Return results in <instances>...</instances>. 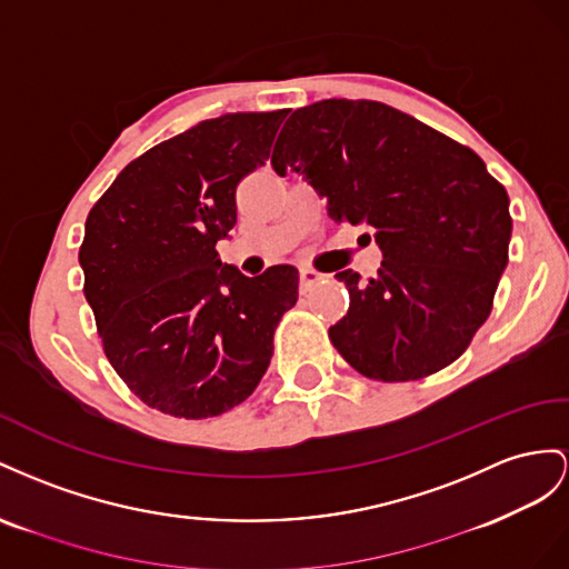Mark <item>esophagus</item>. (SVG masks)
Segmentation results:
<instances>
[{
	"mask_svg": "<svg viewBox=\"0 0 569 569\" xmlns=\"http://www.w3.org/2000/svg\"><path fill=\"white\" fill-rule=\"evenodd\" d=\"M321 279H323V273H319V271H315L310 267H300V286H302V290H310Z\"/></svg>",
	"mask_w": 569,
	"mask_h": 569,
	"instance_id": "34e87169",
	"label": "esophagus"
}]
</instances>
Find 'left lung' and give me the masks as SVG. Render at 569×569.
Wrapping results in <instances>:
<instances>
[{
    "instance_id": "obj_1",
    "label": "left lung",
    "mask_w": 569,
    "mask_h": 569,
    "mask_svg": "<svg viewBox=\"0 0 569 569\" xmlns=\"http://www.w3.org/2000/svg\"><path fill=\"white\" fill-rule=\"evenodd\" d=\"M271 167L381 248L375 279L336 273L350 307L329 338L346 362L388 383L456 362L491 315L512 233L508 192L479 154L388 104L321 100L286 121Z\"/></svg>"
}]
</instances>
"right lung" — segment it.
Here are the masks:
<instances>
[{
	"label": "right lung",
	"instance_id": "right-lung-1",
	"mask_svg": "<svg viewBox=\"0 0 569 569\" xmlns=\"http://www.w3.org/2000/svg\"><path fill=\"white\" fill-rule=\"evenodd\" d=\"M281 111L207 119L131 161L86 221L78 262L111 367L150 408L229 412L264 377L298 269L221 264L236 188L269 159Z\"/></svg>",
	"mask_w": 569,
	"mask_h": 569
}]
</instances>
